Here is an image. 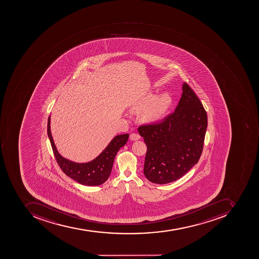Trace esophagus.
Returning <instances> with one entry per match:
<instances>
[{
	"label": "esophagus",
	"mask_w": 259,
	"mask_h": 259,
	"mask_svg": "<svg viewBox=\"0 0 259 259\" xmlns=\"http://www.w3.org/2000/svg\"><path fill=\"white\" fill-rule=\"evenodd\" d=\"M139 139H140V136H139V134L132 133V134L130 135V139L132 140V141H137Z\"/></svg>",
	"instance_id": "esophagus-1"
}]
</instances>
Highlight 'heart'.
Masks as SVG:
<instances>
[{
    "label": "heart",
    "instance_id": "obj_1",
    "mask_svg": "<svg viewBox=\"0 0 259 259\" xmlns=\"http://www.w3.org/2000/svg\"><path fill=\"white\" fill-rule=\"evenodd\" d=\"M154 97V94H147L134 105V109L137 110L143 109L142 117L146 123H155L161 120L171 103V98L168 94Z\"/></svg>",
    "mask_w": 259,
    "mask_h": 259
}]
</instances>
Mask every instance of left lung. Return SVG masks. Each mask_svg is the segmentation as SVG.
<instances>
[{
    "label": "left lung",
    "instance_id": "1",
    "mask_svg": "<svg viewBox=\"0 0 259 259\" xmlns=\"http://www.w3.org/2000/svg\"><path fill=\"white\" fill-rule=\"evenodd\" d=\"M175 112L161 123L138 131L147 146L144 172L157 184L173 182L198 163L203 149L207 114L202 102L186 82Z\"/></svg>",
    "mask_w": 259,
    "mask_h": 259
}]
</instances>
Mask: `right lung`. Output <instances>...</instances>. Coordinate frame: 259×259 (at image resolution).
I'll return each instance as SVG.
<instances>
[{"instance_id":"add662e5","label":"right lung","mask_w":259,"mask_h":259,"mask_svg":"<svg viewBox=\"0 0 259 259\" xmlns=\"http://www.w3.org/2000/svg\"><path fill=\"white\" fill-rule=\"evenodd\" d=\"M47 133L56 160L62 171L70 178L86 186L101 185L109 179L115 157L119 150L127 143L129 138L128 134L118 135L94 160L89 162L78 163L63 157L57 150L51 134L50 116L47 124Z\"/></svg>"}]
</instances>
